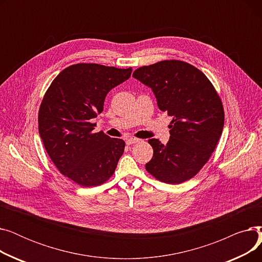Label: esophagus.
<instances>
[{
    "label": "esophagus",
    "mask_w": 262,
    "mask_h": 262,
    "mask_svg": "<svg viewBox=\"0 0 262 262\" xmlns=\"http://www.w3.org/2000/svg\"><path fill=\"white\" fill-rule=\"evenodd\" d=\"M139 141H140L139 139H136V138H128V139H126V144H127V145H130V144H135V143L139 142Z\"/></svg>",
    "instance_id": "1"
}]
</instances>
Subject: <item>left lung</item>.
Instances as JSON below:
<instances>
[{
	"label": "left lung",
	"instance_id": "8db88e82",
	"mask_svg": "<svg viewBox=\"0 0 262 262\" xmlns=\"http://www.w3.org/2000/svg\"><path fill=\"white\" fill-rule=\"evenodd\" d=\"M133 76L152 89L158 108L173 117L167 144L148 140L154 154L146 171L167 184L190 180L208 161L222 135L221 99L206 75L185 61L144 66Z\"/></svg>",
	"mask_w": 262,
	"mask_h": 262
}]
</instances>
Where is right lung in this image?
<instances>
[{"label":"right lung","mask_w":262,"mask_h":262,"mask_svg":"<svg viewBox=\"0 0 262 262\" xmlns=\"http://www.w3.org/2000/svg\"><path fill=\"white\" fill-rule=\"evenodd\" d=\"M132 68L77 63L55 78L38 115L39 135L61 174L82 187L99 186L112 176L125 142L93 133L107 93L127 80Z\"/></svg>","instance_id":"1"}]
</instances>
